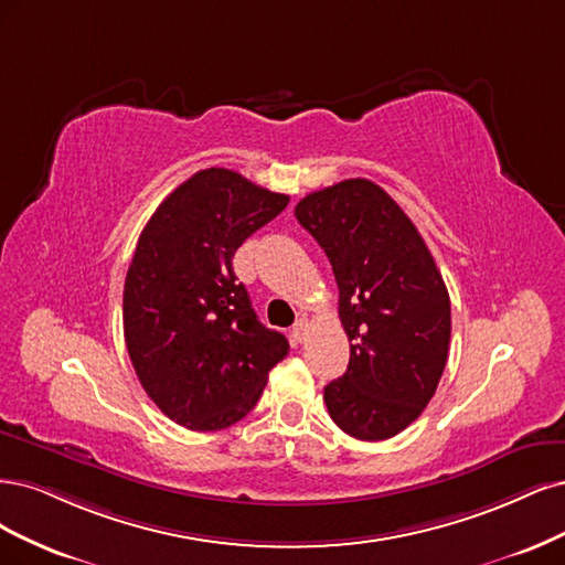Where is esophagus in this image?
<instances>
[{"mask_svg":"<svg viewBox=\"0 0 565 565\" xmlns=\"http://www.w3.org/2000/svg\"><path fill=\"white\" fill-rule=\"evenodd\" d=\"M290 335H294L296 342H305L307 335H309V321L307 319H298L296 326H294V331H290Z\"/></svg>","mask_w":565,"mask_h":565,"instance_id":"esophagus-1","label":"esophagus"}]
</instances>
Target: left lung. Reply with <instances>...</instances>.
<instances>
[{
  "label": "left lung",
  "instance_id": "1",
  "mask_svg": "<svg viewBox=\"0 0 565 565\" xmlns=\"http://www.w3.org/2000/svg\"><path fill=\"white\" fill-rule=\"evenodd\" d=\"M298 223L331 260L350 363L323 387L333 423L361 441L392 439L420 417L450 342V298L425 239L366 178L307 194Z\"/></svg>",
  "mask_w": 565,
  "mask_h": 565
}]
</instances>
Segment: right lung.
<instances>
[{"label": "right lung", "mask_w": 565, "mask_h": 565, "mask_svg": "<svg viewBox=\"0 0 565 565\" xmlns=\"http://www.w3.org/2000/svg\"><path fill=\"white\" fill-rule=\"evenodd\" d=\"M286 204L288 194L213 167L145 225L124 281V338L142 390L173 423L194 431L239 423L288 354L232 269L236 248Z\"/></svg>", "instance_id": "right-lung-1"}]
</instances>
